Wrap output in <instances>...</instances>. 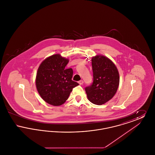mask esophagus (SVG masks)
<instances>
[{
	"label": "esophagus",
	"mask_w": 155,
	"mask_h": 155,
	"mask_svg": "<svg viewBox=\"0 0 155 155\" xmlns=\"http://www.w3.org/2000/svg\"><path fill=\"white\" fill-rule=\"evenodd\" d=\"M78 83H79L80 85H82V84H83L84 81H83V80H80V81H78Z\"/></svg>",
	"instance_id": "1"
}]
</instances>
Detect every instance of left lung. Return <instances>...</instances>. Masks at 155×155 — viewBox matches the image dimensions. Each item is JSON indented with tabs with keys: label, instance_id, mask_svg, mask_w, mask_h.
Returning <instances> with one entry per match:
<instances>
[{
	"label": "left lung",
	"instance_id": "left-lung-1",
	"mask_svg": "<svg viewBox=\"0 0 155 155\" xmlns=\"http://www.w3.org/2000/svg\"><path fill=\"white\" fill-rule=\"evenodd\" d=\"M93 82L85 87L89 101L102 105L110 100L117 92L119 74L117 67L110 59L104 56L92 58Z\"/></svg>",
	"mask_w": 155,
	"mask_h": 155
}]
</instances>
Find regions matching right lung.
I'll return each instance as SVG.
<instances>
[{"instance_id":"1","label":"right lung","mask_w":155,"mask_h":155,"mask_svg":"<svg viewBox=\"0 0 155 155\" xmlns=\"http://www.w3.org/2000/svg\"><path fill=\"white\" fill-rule=\"evenodd\" d=\"M68 60L54 54L44 60L39 67L36 86L40 96L53 106H60L68 99L73 89L79 85L71 80L72 68L65 67Z\"/></svg>"}]
</instances>
